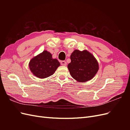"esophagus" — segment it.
Here are the masks:
<instances>
[{"label":"esophagus","mask_w":130,"mask_h":130,"mask_svg":"<svg viewBox=\"0 0 130 130\" xmlns=\"http://www.w3.org/2000/svg\"><path fill=\"white\" fill-rule=\"evenodd\" d=\"M61 64L62 66H66L67 65V62L65 61H62L61 62Z\"/></svg>","instance_id":"34e87169"}]
</instances>
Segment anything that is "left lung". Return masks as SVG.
I'll use <instances>...</instances> for the list:
<instances>
[{"label": "left lung", "instance_id": "left-lung-1", "mask_svg": "<svg viewBox=\"0 0 130 130\" xmlns=\"http://www.w3.org/2000/svg\"><path fill=\"white\" fill-rule=\"evenodd\" d=\"M70 60L71 62L68 65L69 73L78 82L91 80L99 70L96 58L87 50H75L70 55Z\"/></svg>", "mask_w": 130, "mask_h": 130}]
</instances>
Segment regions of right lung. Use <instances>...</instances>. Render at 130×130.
<instances>
[{
    "instance_id": "add662e5",
    "label": "right lung",
    "mask_w": 130,
    "mask_h": 130,
    "mask_svg": "<svg viewBox=\"0 0 130 130\" xmlns=\"http://www.w3.org/2000/svg\"><path fill=\"white\" fill-rule=\"evenodd\" d=\"M60 66L57 59H53L52 55L46 50L32 58L29 64L31 72L40 78L52 75Z\"/></svg>"
}]
</instances>
